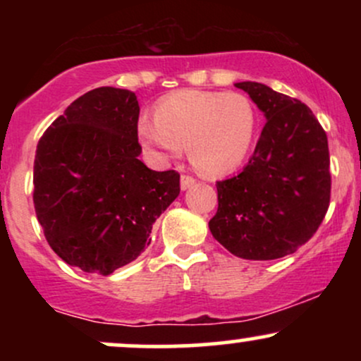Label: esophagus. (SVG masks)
Segmentation results:
<instances>
[{
  "mask_svg": "<svg viewBox=\"0 0 361 361\" xmlns=\"http://www.w3.org/2000/svg\"><path fill=\"white\" fill-rule=\"evenodd\" d=\"M181 190H188L190 186H193L195 185V178H192V176H188V175H183L181 176Z\"/></svg>",
  "mask_w": 361,
  "mask_h": 361,
  "instance_id": "obj_1",
  "label": "esophagus"
}]
</instances>
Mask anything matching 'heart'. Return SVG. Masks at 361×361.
I'll return each mask as SVG.
<instances>
[{
  "label": "heart",
  "instance_id": "1",
  "mask_svg": "<svg viewBox=\"0 0 361 361\" xmlns=\"http://www.w3.org/2000/svg\"><path fill=\"white\" fill-rule=\"evenodd\" d=\"M255 130V106L244 94L185 90L157 103L154 123H139V139L164 159L186 147L198 173L222 176L243 163Z\"/></svg>",
  "mask_w": 361,
  "mask_h": 361
}]
</instances>
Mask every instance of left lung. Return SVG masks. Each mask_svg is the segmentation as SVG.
<instances>
[{
  "label": "left lung",
  "mask_w": 361,
  "mask_h": 361,
  "mask_svg": "<svg viewBox=\"0 0 361 361\" xmlns=\"http://www.w3.org/2000/svg\"><path fill=\"white\" fill-rule=\"evenodd\" d=\"M267 123L238 176L217 181L210 233L244 259H276L316 234L331 198L327 135L305 103L255 81L235 82Z\"/></svg>",
  "instance_id": "obj_1"
}]
</instances>
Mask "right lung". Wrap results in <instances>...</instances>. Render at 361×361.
Masks as SVG:
<instances>
[{
  "mask_svg": "<svg viewBox=\"0 0 361 361\" xmlns=\"http://www.w3.org/2000/svg\"><path fill=\"white\" fill-rule=\"evenodd\" d=\"M139 102L128 90H91L44 132L34 205L54 252L86 273L110 275L149 246L152 224L180 195V175L139 159Z\"/></svg>",
  "mask_w": 361,
  "mask_h": 361,
  "instance_id": "obj_1",
  "label": "right lung"
}]
</instances>
